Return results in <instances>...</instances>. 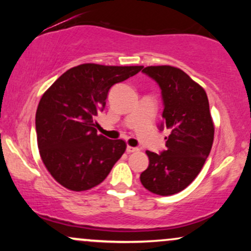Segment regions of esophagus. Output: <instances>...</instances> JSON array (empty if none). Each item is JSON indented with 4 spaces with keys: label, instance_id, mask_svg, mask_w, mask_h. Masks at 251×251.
Wrapping results in <instances>:
<instances>
[{
    "label": "esophagus",
    "instance_id": "obj_1",
    "mask_svg": "<svg viewBox=\"0 0 251 251\" xmlns=\"http://www.w3.org/2000/svg\"><path fill=\"white\" fill-rule=\"evenodd\" d=\"M139 151V149L138 148H132V146H127V148H126V152H127V153H133V152H138Z\"/></svg>",
    "mask_w": 251,
    "mask_h": 251
}]
</instances>
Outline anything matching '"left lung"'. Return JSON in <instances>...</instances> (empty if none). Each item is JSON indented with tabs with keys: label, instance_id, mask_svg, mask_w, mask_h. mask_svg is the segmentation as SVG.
Wrapping results in <instances>:
<instances>
[{
	"label": "left lung",
	"instance_id": "1",
	"mask_svg": "<svg viewBox=\"0 0 251 251\" xmlns=\"http://www.w3.org/2000/svg\"><path fill=\"white\" fill-rule=\"evenodd\" d=\"M143 72L162 89L164 122L160 128H169L170 135L162 153L146 151L150 164L140 175V181L152 194L171 196L194 181L211 151L215 126L208 96L177 67L149 66Z\"/></svg>",
	"mask_w": 251,
	"mask_h": 251
}]
</instances>
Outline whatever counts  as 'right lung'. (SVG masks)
Returning a JSON list of instances; mask_svg holds the SVG:
<instances>
[{"mask_svg":"<svg viewBox=\"0 0 251 251\" xmlns=\"http://www.w3.org/2000/svg\"><path fill=\"white\" fill-rule=\"evenodd\" d=\"M142 68L82 63L43 93L35 117L37 146L46 169L66 189L86 191L99 185L125 152L123 139L98 134L96 117L109 88Z\"/></svg>","mask_w":251,"mask_h":251,"instance_id":"add662e5","label":"right lung"}]
</instances>
